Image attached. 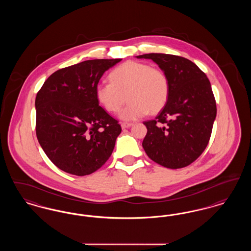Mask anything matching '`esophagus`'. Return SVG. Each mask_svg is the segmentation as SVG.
Here are the masks:
<instances>
[{
    "mask_svg": "<svg viewBox=\"0 0 251 251\" xmlns=\"http://www.w3.org/2000/svg\"><path fill=\"white\" fill-rule=\"evenodd\" d=\"M121 128L122 129H126V128H129V127H131V125H132V123H130V122H121Z\"/></svg>",
    "mask_w": 251,
    "mask_h": 251,
    "instance_id": "34e87169",
    "label": "esophagus"
}]
</instances>
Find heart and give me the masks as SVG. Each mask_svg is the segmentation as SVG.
<instances>
[{
	"label": "heart",
	"instance_id": "b5f03b06",
	"mask_svg": "<svg viewBox=\"0 0 251 251\" xmlns=\"http://www.w3.org/2000/svg\"><path fill=\"white\" fill-rule=\"evenodd\" d=\"M111 82H100L96 85V98L100 105L116 113L126 100H130L120 110V119L135 120L149 112H159L167 103L169 81L163 71L149 64L127 61L109 74Z\"/></svg>",
	"mask_w": 251,
	"mask_h": 251
}]
</instances>
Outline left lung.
<instances>
[{
	"label": "left lung",
	"instance_id": "8db88e82",
	"mask_svg": "<svg viewBox=\"0 0 251 251\" xmlns=\"http://www.w3.org/2000/svg\"><path fill=\"white\" fill-rule=\"evenodd\" d=\"M167 74L169 95L154 120L144 121L148 131L144 150L152 161L177 169L201 155L209 143L216 104L206 74L190 60L166 53H147Z\"/></svg>",
	"mask_w": 251,
	"mask_h": 251
}]
</instances>
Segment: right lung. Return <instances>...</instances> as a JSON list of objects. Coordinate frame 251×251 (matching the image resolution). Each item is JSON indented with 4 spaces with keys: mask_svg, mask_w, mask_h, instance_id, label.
<instances>
[{
    "mask_svg": "<svg viewBox=\"0 0 251 251\" xmlns=\"http://www.w3.org/2000/svg\"><path fill=\"white\" fill-rule=\"evenodd\" d=\"M120 61L86 60L61 69L37 92L36 137L61 170L89 175L112 154L121 127L99 105L95 89L103 73Z\"/></svg>",
    "mask_w": 251,
    "mask_h": 251,
    "instance_id": "1",
    "label": "right lung"
}]
</instances>
